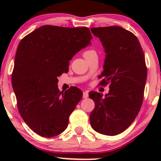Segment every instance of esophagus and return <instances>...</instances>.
I'll return each mask as SVG.
<instances>
[{
    "instance_id": "esophagus-1",
    "label": "esophagus",
    "mask_w": 161,
    "mask_h": 161,
    "mask_svg": "<svg viewBox=\"0 0 161 161\" xmlns=\"http://www.w3.org/2000/svg\"><path fill=\"white\" fill-rule=\"evenodd\" d=\"M83 97L85 98V99L87 98V97H89V92H83Z\"/></svg>"
}]
</instances>
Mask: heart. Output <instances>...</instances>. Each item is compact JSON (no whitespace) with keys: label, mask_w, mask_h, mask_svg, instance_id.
<instances>
[{"label":"heart","mask_w":161,"mask_h":161,"mask_svg":"<svg viewBox=\"0 0 161 161\" xmlns=\"http://www.w3.org/2000/svg\"><path fill=\"white\" fill-rule=\"evenodd\" d=\"M95 53V51H94V50H87V51H86V52L84 53V54H83V56H84V57H85V56H88V55H90V54H92V53Z\"/></svg>","instance_id":"b5f03b06"}]
</instances>
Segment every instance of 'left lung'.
Wrapping results in <instances>:
<instances>
[{
  "instance_id": "8db88e82",
  "label": "left lung",
  "mask_w": 161,
  "mask_h": 161,
  "mask_svg": "<svg viewBox=\"0 0 161 161\" xmlns=\"http://www.w3.org/2000/svg\"><path fill=\"white\" fill-rule=\"evenodd\" d=\"M105 49L100 85L110 83L108 93L91 92L95 103L90 114L91 126L99 133L116 136L130 125L144 98L147 69L144 52L137 37L119 26L92 28Z\"/></svg>"
}]
</instances>
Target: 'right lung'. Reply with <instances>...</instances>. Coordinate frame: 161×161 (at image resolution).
<instances>
[{
    "label": "right lung",
    "instance_id": "1",
    "mask_svg": "<svg viewBox=\"0 0 161 161\" xmlns=\"http://www.w3.org/2000/svg\"><path fill=\"white\" fill-rule=\"evenodd\" d=\"M88 28L43 25L19 43L12 72V86L19 114L38 135L51 138L62 133L83 97L72 87L58 88V77L68 72L69 61L91 44Z\"/></svg>",
    "mask_w": 161,
    "mask_h": 161
}]
</instances>
